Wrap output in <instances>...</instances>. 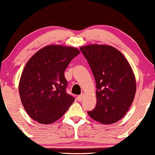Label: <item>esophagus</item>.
Listing matches in <instances>:
<instances>
[{"mask_svg": "<svg viewBox=\"0 0 155 155\" xmlns=\"http://www.w3.org/2000/svg\"><path fill=\"white\" fill-rule=\"evenodd\" d=\"M83 98H84V94H81V95H79V96L77 97L78 100L79 101V102H81V101L83 100Z\"/></svg>", "mask_w": 155, "mask_h": 155, "instance_id": "esophagus-1", "label": "esophagus"}]
</instances>
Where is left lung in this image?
<instances>
[{
  "label": "left lung",
  "instance_id": "obj_1",
  "mask_svg": "<svg viewBox=\"0 0 155 155\" xmlns=\"http://www.w3.org/2000/svg\"><path fill=\"white\" fill-rule=\"evenodd\" d=\"M80 50L91 67L97 86V105L87 113L103 124L115 123L126 114L135 97L133 69L122 53L110 45H90Z\"/></svg>",
  "mask_w": 155,
  "mask_h": 155
}]
</instances>
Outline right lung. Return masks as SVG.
<instances>
[{"mask_svg":"<svg viewBox=\"0 0 155 155\" xmlns=\"http://www.w3.org/2000/svg\"><path fill=\"white\" fill-rule=\"evenodd\" d=\"M79 50L62 45H48L26 64L19 83V93L29 116L48 124L62 117L74 101L66 92L64 72Z\"/></svg>","mask_w":155,"mask_h":155,"instance_id":"1","label":"right lung"}]
</instances>
